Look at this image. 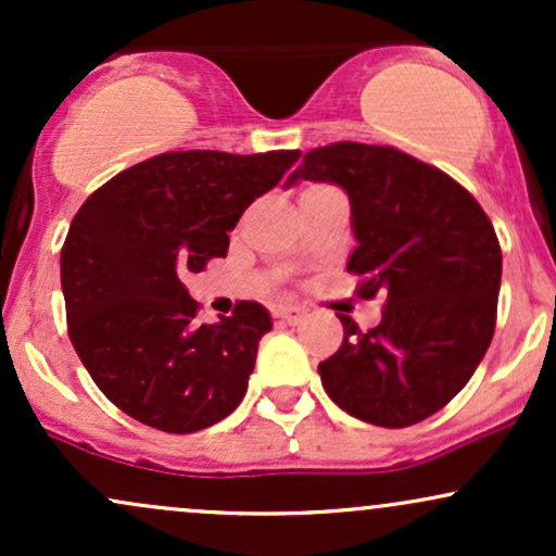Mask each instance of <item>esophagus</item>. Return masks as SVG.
<instances>
[{
	"instance_id": "obj_1",
	"label": "esophagus",
	"mask_w": 556,
	"mask_h": 556,
	"mask_svg": "<svg viewBox=\"0 0 556 556\" xmlns=\"http://www.w3.org/2000/svg\"><path fill=\"white\" fill-rule=\"evenodd\" d=\"M271 314H274V318H277V321L290 324V327H295V324H300L305 318V311L298 308V305H277Z\"/></svg>"
}]
</instances>
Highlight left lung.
<instances>
[{
	"label": "left lung",
	"mask_w": 556,
	"mask_h": 556,
	"mask_svg": "<svg viewBox=\"0 0 556 556\" xmlns=\"http://www.w3.org/2000/svg\"><path fill=\"white\" fill-rule=\"evenodd\" d=\"M298 180L344 188L358 240L348 271L358 274L361 298H384L379 327L363 331L340 316V350L318 363L324 389L344 413L384 429L433 416L468 384L494 337V225L460 182L392 146H318L285 188Z\"/></svg>",
	"instance_id": "obj_1"
}]
</instances>
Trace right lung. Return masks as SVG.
Returning <instances> with one entry per match:
<instances>
[{
  "label": "right lung",
  "mask_w": 556,
  "mask_h": 556,
  "mask_svg": "<svg viewBox=\"0 0 556 556\" xmlns=\"http://www.w3.org/2000/svg\"><path fill=\"white\" fill-rule=\"evenodd\" d=\"M300 151H167L86 198L62 245L67 334L96 387L151 429L193 433L245 397L269 311L240 300L195 318L188 271L225 258L229 229Z\"/></svg>",
  "instance_id": "obj_1"
}]
</instances>
